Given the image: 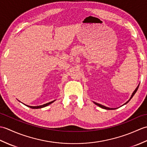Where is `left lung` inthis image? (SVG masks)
Wrapping results in <instances>:
<instances>
[{"instance_id":"8db88e82","label":"left lung","mask_w":147,"mask_h":147,"mask_svg":"<svg viewBox=\"0 0 147 147\" xmlns=\"http://www.w3.org/2000/svg\"><path fill=\"white\" fill-rule=\"evenodd\" d=\"M139 85H138V86L136 87V88L135 90V91H134L133 92V93H132V95H131V97H130V98L128 100H127L125 104H124L123 105H125V104H126L127 103H128L129 102V100L131 99L132 98V97L133 96H134V95L135 94V93L136 92V91L137 90H138V87H139ZM93 103H94V104H95V105H98V107H101V108H102V109H106V110H114V109H116L117 108H110V107H105V106H104V105H101V104H98V103H96V102H93ZM123 105H121V106H123Z\"/></svg>"}]
</instances>
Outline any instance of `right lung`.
Instances as JSON below:
<instances>
[{
  "mask_svg": "<svg viewBox=\"0 0 147 147\" xmlns=\"http://www.w3.org/2000/svg\"><path fill=\"white\" fill-rule=\"evenodd\" d=\"M55 100H53V101H52V102H49V103H47V104H43V105H39V106H30V105H26V106H27V107H28L32 108V109H41V108L46 107V106H48V105H50V104H51L52 103L54 102ZM24 105H25V104H24Z\"/></svg>",
  "mask_w": 147,
  "mask_h": 147,
  "instance_id": "obj_1",
  "label": "right lung"
}]
</instances>
